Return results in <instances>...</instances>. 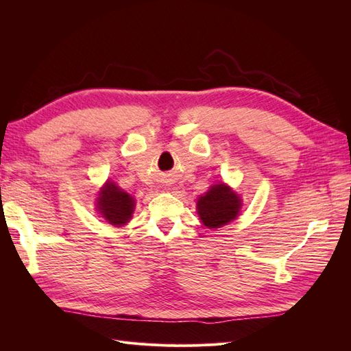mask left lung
<instances>
[{"instance_id":"8db88e82","label":"left lung","mask_w":351,"mask_h":351,"mask_svg":"<svg viewBox=\"0 0 351 351\" xmlns=\"http://www.w3.org/2000/svg\"><path fill=\"white\" fill-rule=\"evenodd\" d=\"M240 197L226 184L212 186L197 200V214L208 228H219L239 215Z\"/></svg>"}]
</instances>
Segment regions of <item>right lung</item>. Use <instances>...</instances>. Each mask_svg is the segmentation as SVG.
Segmentation results:
<instances>
[{"label": "right lung", "mask_w": 351, "mask_h": 351, "mask_svg": "<svg viewBox=\"0 0 351 351\" xmlns=\"http://www.w3.org/2000/svg\"><path fill=\"white\" fill-rule=\"evenodd\" d=\"M98 208L104 218L112 226H124L132 218L134 209L133 197L114 183H107L99 192Z\"/></svg>", "instance_id": "obj_1"}]
</instances>
